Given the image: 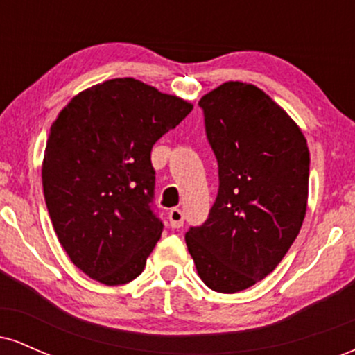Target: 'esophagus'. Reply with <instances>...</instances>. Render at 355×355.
<instances>
[{
	"label": "esophagus",
	"mask_w": 355,
	"mask_h": 355,
	"mask_svg": "<svg viewBox=\"0 0 355 355\" xmlns=\"http://www.w3.org/2000/svg\"><path fill=\"white\" fill-rule=\"evenodd\" d=\"M168 220H170V225H172V229H180L183 227V211L180 209H172L168 211Z\"/></svg>",
	"instance_id": "esophagus-1"
}]
</instances>
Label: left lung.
<instances>
[{"instance_id": "1", "label": "left lung", "mask_w": 355, "mask_h": 355, "mask_svg": "<svg viewBox=\"0 0 355 355\" xmlns=\"http://www.w3.org/2000/svg\"><path fill=\"white\" fill-rule=\"evenodd\" d=\"M198 107L218 164V193L185 242L207 287L235 294L266 279L299 235L311 157L295 121L254 85L227 81Z\"/></svg>"}]
</instances>
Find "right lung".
I'll use <instances>...</instances> for the list:
<instances>
[{
  "instance_id": "1",
  "label": "right lung",
  "mask_w": 355,
  "mask_h": 355,
  "mask_svg": "<svg viewBox=\"0 0 355 355\" xmlns=\"http://www.w3.org/2000/svg\"><path fill=\"white\" fill-rule=\"evenodd\" d=\"M193 108L135 78L78 93L53 121L43 193L71 262L105 285L132 282L160 240L153 145Z\"/></svg>"
}]
</instances>
